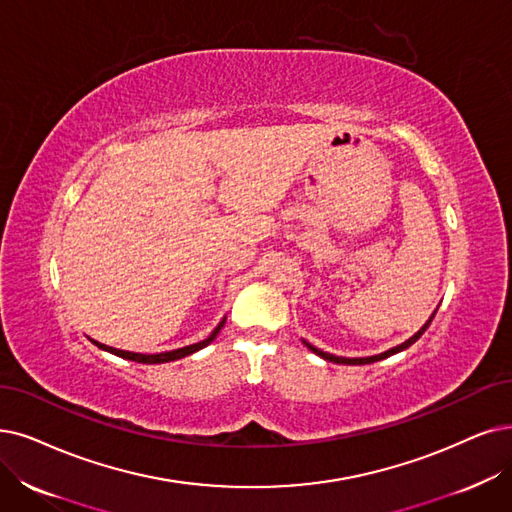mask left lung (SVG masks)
Segmentation results:
<instances>
[{
    "label": "left lung",
    "mask_w": 512,
    "mask_h": 512,
    "mask_svg": "<svg viewBox=\"0 0 512 512\" xmlns=\"http://www.w3.org/2000/svg\"><path fill=\"white\" fill-rule=\"evenodd\" d=\"M435 319V313H433V317L428 319V323L422 327V330L418 332V334H414L410 340H405L403 344H399V346H395V349H391V351H386V353H380V355H374V357H361V359H346V357H336V355H330V353H323V351H319V349H315V346H311L309 342H304L306 346H309V349L315 353V355H319V357H323L325 361H334V363H346V365H365V363H374V361H380V359H386V357H391V355H395V353H399V351H405V349H410V346L426 332V327L431 325V321Z\"/></svg>",
    "instance_id": "left-lung-1"
}]
</instances>
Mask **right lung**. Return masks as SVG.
<instances>
[{
  "label": "right lung",
  "mask_w": 512,
  "mask_h": 512,
  "mask_svg": "<svg viewBox=\"0 0 512 512\" xmlns=\"http://www.w3.org/2000/svg\"><path fill=\"white\" fill-rule=\"evenodd\" d=\"M222 325H224V319L220 321V325L216 327V330L206 340H201V342L191 344V346H185V349H176V351H170V353H157V355H140V353H130V351H119V349H113V346H105V344H100V342H94V344L98 346V349H105V351H109V353H113L117 357H124V359H130V361H138V363H168V361H176V359L187 357V355L203 349V346H208L218 336Z\"/></svg>",
  "instance_id": "right-lung-1"
}]
</instances>
